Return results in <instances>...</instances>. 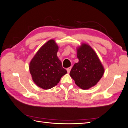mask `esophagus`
Wrapping results in <instances>:
<instances>
[{"label":"esophagus","mask_w":128,"mask_h":128,"mask_svg":"<svg viewBox=\"0 0 128 128\" xmlns=\"http://www.w3.org/2000/svg\"><path fill=\"white\" fill-rule=\"evenodd\" d=\"M71 69H72V67H69V68H67V72H68V73H69V72H70Z\"/></svg>","instance_id":"34e87169"}]
</instances>
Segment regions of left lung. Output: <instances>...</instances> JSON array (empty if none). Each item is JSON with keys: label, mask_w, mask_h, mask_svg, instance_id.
Returning a JSON list of instances; mask_svg holds the SVG:
<instances>
[{"label": "left lung", "mask_w": 128, "mask_h": 128, "mask_svg": "<svg viewBox=\"0 0 128 128\" xmlns=\"http://www.w3.org/2000/svg\"><path fill=\"white\" fill-rule=\"evenodd\" d=\"M77 56L79 61L69 74L77 86L86 90L97 84L104 69L94 50L87 44L82 43L77 48Z\"/></svg>", "instance_id": "8db88e82"}]
</instances>
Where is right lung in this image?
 <instances>
[{
    "instance_id": "1",
    "label": "right lung",
    "mask_w": 128,
    "mask_h": 128,
    "mask_svg": "<svg viewBox=\"0 0 128 128\" xmlns=\"http://www.w3.org/2000/svg\"><path fill=\"white\" fill-rule=\"evenodd\" d=\"M59 46L50 40L38 50L29 64V70L34 83L48 90L55 86L62 76L67 73L57 56Z\"/></svg>"
}]
</instances>
